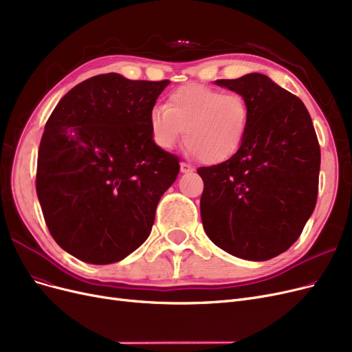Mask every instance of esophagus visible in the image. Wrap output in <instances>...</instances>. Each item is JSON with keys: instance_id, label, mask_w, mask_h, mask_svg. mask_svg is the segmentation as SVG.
I'll return each mask as SVG.
<instances>
[{"instance_id": "1", "label": "esophagus", "mask_w": 352, "mask_h": 352, "mask_svg": "<svg viewBox=\"0 0 352 352\" xmlns=\"http://www.w3.org/2000/svg\"><path fill=\"white\" fill-rule=\"evenodd\" d=\"M179 168H181V173H183V174H187V173H191V171H192L191 165L187 164V162H181V164H179Z\"/></svg>"}]
</instances>
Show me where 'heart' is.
<instances>
[{
	"label": "heart",
	"instance_id": "obj_1",
	"mask_svg": "<svg viewBox=\"0 0 352 352\" xmlns=\"http://www.w3.org/2000/svg\"><path fill=\"white\" fill-rule=\"evenodd\" d=\"M250 120V102L242 94L187 84L174 89L165 106L151 111L149 126L160 149H173L184 133L190 153L204 164H220L241 149Z\"/></svg>",
	"mask_w": 352,
	"mask_h": 352
}]
</instances>
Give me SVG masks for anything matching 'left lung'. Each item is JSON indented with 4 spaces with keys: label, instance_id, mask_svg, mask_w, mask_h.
<instances>
[{
    "label": "left lung",
    "instance_id": "8db88e82",
    "mask_svg": "<svg viewBox=\"0 0 352 352\" xmlns=\"http://www.w3.org/2000/svg\"><path fill=\"white\" fill-rule=\"evenodd\" d=\"M217 85L242 94L251 120L241 149L228 161L200 166L203 228L233 256L267 261L298 239L314 213L320 148L303 101L263 74Z\"/></svg>",
    "mask_w": 352,
    "mask_h": 352
}]
</instances>
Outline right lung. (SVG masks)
I'll list each match as a JSON object with an SVG mask.
<instances>
[{"label":"right lung","mask_w":352,"mask_h":352,"mask_svg":"<svg viewBox=\"0 0 352 352\" xmlns=\"http://www.w3.org/2000/svg\"><path fill=\"white\" fill-rule=\"evenodd\" d=\"M169 84L101 74L65 94L38 146L36 191L62 250L113 264L149 236L179 160L155 145L149 116Z\"/></svg>","instance_id":"1"}]
</instances>
